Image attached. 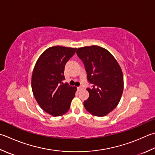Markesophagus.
Returning <instances> with one entry per match:
<instances>
[{
  "label": "esophagus",
  "mask_w": 155,
  "mask_h": 155,
  "mask_svg": "<svg viewBox=\"0 0 155 155\" xmlns=\"http://www.w3.org/2000/svg\"><path fill=\"white\" fill-rule=\"evenodd\" d=\"M83 87L82 86V85H81V86H79V87H78V91H80V90H81L82 89H83Z\"/></svg>",
  "instance_id": "esophagus-1"
}]
</instances>
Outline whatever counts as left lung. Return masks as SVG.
Here are the masks:
<instances>
[{
    "mask_svg": "<svg viewBox=\"0 0 155 155\" xmlns=\"http://www.w3.org/2000/svg\"><path fill=\"white\" fill-rule=\"evenodd\" d=\"M77 56L83 61L87 80L92 88L84 101L87 111L93 116L103 117L113 111L122 97L124 77L120 66L113 55L98 45L78 48Z\"/></svg>",
    "mask_w": 155,
    "mask_h": 155,
    "instance_id": "8db88e82",
    "label": "left lung"
}]
</instances>
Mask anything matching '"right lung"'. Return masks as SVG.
I'll return each instance as SVG.
<instances>
[{
	"mask_svg": "<svg viewBox=\"0 0 155 155\" xmlns=\"http://www.w3.org/2000/svg\"><path fill=\"white\" fill-rule=\"evenodd\" d=\"M77 48L56 45L39 57L31 77L33 94L41 108L52 116H60L70 109L77 87L63 83L66 62Z\"/></svg>",
	"mask_w": 155,
	"mask_h": 155,
	"instance_id": "right-lung-1",
	"label": "right lung"
}]
</instances>
